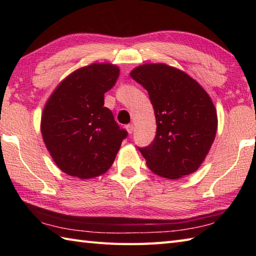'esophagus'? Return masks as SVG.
Returning <instances> with one entry per match:
<instances>
[{"label": "esophagus", "mask_w": 256, "mask_h": 256, "mask_svg": "<svg viewBox=\"0 0 256 256\" xmlns=\"http://www.w3.org/2000/svg\"><path fill=\"white\" fill-rule=\"evenodd\" d=\"M125 128H126V131L128 132V134H132L134 131V125L133 124H128L125 125Z\"/></svg>", "instance_id": "obj_1"}]
</instances>
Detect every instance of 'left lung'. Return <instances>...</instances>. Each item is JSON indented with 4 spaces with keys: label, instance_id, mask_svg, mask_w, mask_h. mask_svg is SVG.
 Here are the masks:
<instances>
[{
    "label": "left lung",
    "instance_id": "1",
    "mask_svg": "<svg viewBox=\"0 0 256 256\" xmlns=\"http://www.w3.org/2000/svg\"><path fill=\"white\" fill-rule=\"evenodd\" d=\"M131 77L148 92L156 135L138 148L156 175L177 179L198 170L214 143L216 108L208 94L187 74L164 64H143Z\"/></svg>",
    "mask_w": 256,
    "mask_h": 256
}]
</instances>
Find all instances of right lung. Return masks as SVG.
<instances>
[{"label": "right lung", "mask_w": 256, "mask_h": 256, "mask_svg": "<svg viewBox=\"0 0 256 256\" xmlns=\"http://www.w3.org/2000/svg\"><path fill=\"white\" fill-rule=\"evenodd\" d=\"M118 76L116 66L92 64L68 76L46 103L42 138L56 165L70 176L89 179L104 174L128 136L104 106V94Z\"/></svg>", "instance_id": "right-lung-1"}]
</instances>
